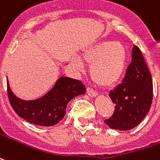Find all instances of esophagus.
Listing matches in <instances>:
<instances>
[{
  "label": "esophagus",
  "instance_id": "obj_1",
  "mask_svg": "<svg viewBox=\"0 0 160 160\" xmlns=\"http://www.w3.org/2000/svg\"><path fill=\"white\" fill-rule=\"evenodd\" d=\"M86 92H87V94L89 96H91V97H96V96L98 95L97 92L94 91L92 88H91V87H89V86L86 87Z\"/></svg>",
  "mask_w": 160,
  "mask_h": 160
}]
</instances>
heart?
I'll return each instance as SVG.
<instances>
[{
    "mask_svg": "<svg viewBox=\"0 0 160 160\" xmlns=\"http://www.w3.org/2000/svg\"><path fill=\"white\" fill-rule=\"evenodd\" d=\"M85 62L92 63L90 74L98 85H113L122 75L126 62V51L122 44L105 41L93 45L81 54ZM74 64L81 68V62L74 60Z\"/></svg>",
    "mask_w": 160,
    "mask_h": 160,
    "instance_id": "heart-1",
    "label": "heart"
}]
</instances>
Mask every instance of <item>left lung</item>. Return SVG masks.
<instances>
[{
	"label": "left lung",
	"instance_id": "left-lung-1",
	"mask_svg": "<svg viewBox=\"0 0 160 160\" xmlns=\"http://www.w3.org/2000/svg\"><path fill=\"white\" fill-rule=\"evenodd\" d=\"M109 98L115 104L112 116L105 119L110 128L128 131L136 127L144 119L152 100V81L146 62L139 47L134 46L132 58L125 78Z\"/></svg>",
	"mask_w": 160,
	"mask_h": 160
}]
</instances>
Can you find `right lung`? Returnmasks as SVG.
<instances>
[{"label": "right lung", "mask_w": 160, "mask_h": 160, "mask_svg": "<svg viewBox=\"0 0 160 160\" xmlns=\"http://www.w3.org/2000/svg\"><path fill=\"white\" fill-rule=\"evenodd\" d=\"M7 82L8 99L16 113L29 123L41 126L58 124L64 117L68 102L86 92V86L80 80L63 76L59 78L52 89L44 97L24 101L14 95Z\"/></svg>", "instance_id": "1"}]
</instances>
